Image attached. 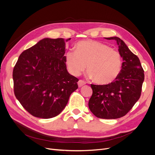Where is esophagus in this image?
Instances as JSON below:
<instances>
[{
	"instance_id": "esophagus-1",
	"label": "esophagus",
	"mask_w": 155,
	"mask_h": 155,
	"mask_svg": "<svg viewBox=\"0 0 155 155\" xmlns=\"http://www.w3.org/2000/svg\"><path fill=\"white\" fill-rule=\"evenodd\" d=\"M86 84V83L84 81H83V80H79V81H78V87H81L82 86H83V85H85Z\"/></svg>"
}]
</instances>
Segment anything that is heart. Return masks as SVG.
Returning a JSON list of instances; mask_svg holds the SVG:
<instances>
[{
    "label": "heart",
    "mask_w": 155,
    "mask_h": 155,
    "mask_svg": "<svg viewBox=\"0 0 155 155\" xmlns=\"http://www.w3.org/2000/svg\"><path fill=\"white\" fill-rule=\"evenodd\" d=\"M76 51L65 54V62L69 72L79 76L86 68L88 76L100 85H107L115 80L121 68V58L118 51L100 42L85 40L75 46Z\"/></svg>",
    "instance_id": "heart-1"
}]
</instances>
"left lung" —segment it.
Masks as SVG:
<instances>
[{"label": "left lung", "mask_w": 155, "mask_h": 155, "mask_svg": "<svg viewBox=\"0 0 155 155\" xmlns=\"http://www.w3.org/2000/svg\"><path fill=\"white\" fill-rule=\"evenodd\" d=\"M105 39L116 41L124 62L114 82L103 85L91 84L92 95L88 101V107L97 118L116 119L125 116L139 100L144 71L139 58L120 38L111 37Z\"/></svg>", "instance_id": "left-lung-1"}]
</instances>
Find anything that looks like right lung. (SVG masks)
<instances>
[{
    "label": "right lung",
    "mask_w": 155,
    "mask_h": 155,
    "mask_svg": "<svg viewBox=\"0 0 155 155\" xmlns=\"http://www.w3.org/2000/svg\"><path fill=\"white\" fill-rule=\"evenodd\" d=\"M65 41L45 38L20 55L13 71L14 93L22 106L37 118L59 114L79 79L65 62Z\"/></svg>",
    "instance_id": "right-lung-1"
}]
</instances>
